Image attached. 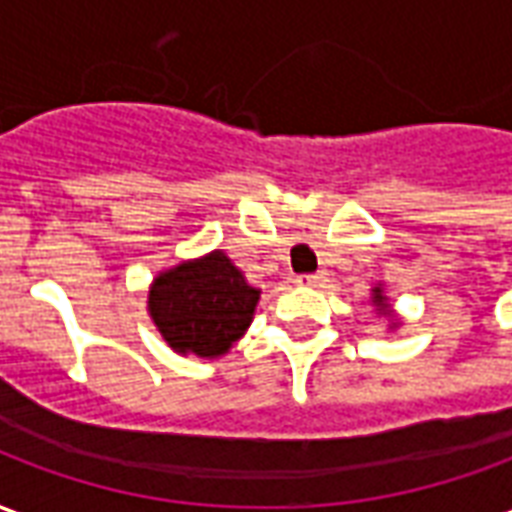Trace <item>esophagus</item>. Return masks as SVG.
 <instances>
[{"label": "esophagus", "mask_w": 512, "mask_h": 512, "mask_svg": "<svg viewBox=\"0 0 512 512\" xmlns=\"http://www.w3.org/2000/svg\"><path fill=\"white\" fill-rule=\"evenodd\" d=\"M326 274L323 271H315V274H301V277H296V282L299 285H307V288H323L326 285Z\"/></svg>", "instance_id": "34e87169"}]
</instances>
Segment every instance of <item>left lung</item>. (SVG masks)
Segmentation results:
<instances>
[{
    "mask_svg": "<svg viewBox=\"0 0 512 512\" xmlns=\"http://www.w3.org/2000/svg\"><path fill=\"white\" fill-rule=\"evenodd\" d=\"M376 301H378V307H381V301H384L381 299V290H376Z\"/></svg>",
    "mask_w": 512,
    "mask_h": 512,
    "instance_id": "obj_1",
    "label": "left lung"
}]
</instances>
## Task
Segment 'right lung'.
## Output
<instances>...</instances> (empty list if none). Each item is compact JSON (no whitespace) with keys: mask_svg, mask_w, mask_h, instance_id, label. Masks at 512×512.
I'll return each instance as SVG.
<instances>
[{"mask_svg":"<svg viewBox=\"0 0 512 512\" xmlns=\"http://www.w3.org/2000/svg\"><path fill=\"white\" fill-rule=\"evenodd\" d=\"M260 290L246 285L244 274L224 252L197 263H183L153 282L150 315L175 351L219 356L246 332Z\"/></svg>","mask_w":512,"mask_h":512,"instance_id":"right-lung-1","label":"right lung"}]
</instances>
